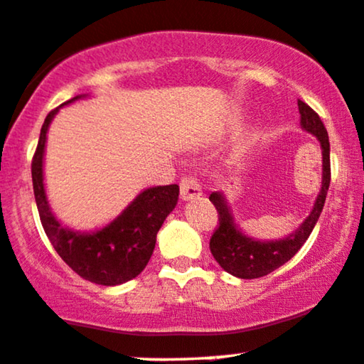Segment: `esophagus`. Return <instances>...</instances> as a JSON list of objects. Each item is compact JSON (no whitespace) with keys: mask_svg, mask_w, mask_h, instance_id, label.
<instances>
[{"mask_svg":"<svg viewBox=\"0 0 364 364\" xmlns=\"http://www.w3.org/2000/svg\"><path fill=\"white\" fill-rule=\"evenodd\" d=\"M179 188H181V200L183 201H190V200H196L201 196V188L198 185V181L193 176H185L179 183Z\"/></svg>","mask_w":364,"mask_h":364,"instance_id":"1","label":"esophagus"}]
</instances>
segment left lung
<instances>
[{
    "instance_id": "left-lung-1",
    "label": "left lung",
    "mask_w": 364,
    "mask_h": 364,
    "mask_svg": "<svg viewBox=\"0 0 364 364\" xmlns=\"http://www.w3.org/2000/svg\"><path fill=\"white\" fill-rule=\"evenodd\" d=\"M300 127L305 132L312 134L321 142L322 149V186L309 217L301 222L299 229L288 234L283 239L261 240L244 234L240 227L235 224L234 213L222 191H213L210 195V201L215 205L218 212L220 225L213 232L210 239V251L220 268L242 279H254L269 274L271 271L278 269L284 262L290 261L305 240L312 234L318 217H321L323 203H326L327 190L331 185V144L326 127L321 117L315 113L307 103L299 100Z\"/></svg>"
}]
</instances>
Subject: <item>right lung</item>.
<instances>
[{"instance_id":"1","label":"right lung","mask_w":364,"mask_h":364,"mask_svg":"<svg viewBox=\"0 0 364 364\" xmlns=\"http://www.w3.org/2000/svg\"><path fill=\"white\" fill-rule=\"evenodd\" d=\"M77 95L64 105L86 98ZM60 105L59 108H63ZM59 108L47 115L32 161L33 195L43 230L63 261L87 282L117 287L142 273L156 247L157 232L178 203L179 186H152L140 191L118 217L102 229L82 232L63 224L52 212L43 183L47 132Z\"/></svg>"}]
</instances>
